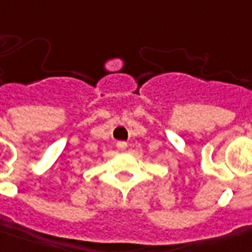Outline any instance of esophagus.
Returning a JSON list of instances; mask_svg holds the SVG:
<instances>
[{
    "label": "esophagus",
    "instance_id": "esophagus-1",
    "mask_svg": "<svg viewBox=\"0 0 252 252\" xmlns=\"http://www.w3.org/2000/svg\"><path fill=\"white\" fill-rule=\"evenodd\" d=\"M117 148L120 149V151H126V142H117Z\"/></svg>",
    "mask_w": 252,
    "mask_h": 252
}]
</instances>
